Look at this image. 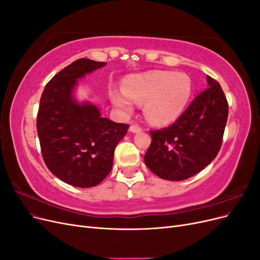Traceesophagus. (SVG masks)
<instances>
[{
  "mask_svg": "<svg viewBox=\"0 0 260 260\" xmlns=\"http://www.w3.org/2000/svg\"><path fill=\"white\" fill-rule=\"evenodd\" d=\"M129 131L132 132V133H138V132L142 131V128H141L140 125H138V124H131L130 128H129Z\"/></svg>",
  "mask_w": 260,
  "mask_h": 260,
  "instance_id": "34e87169",
  "label": "esophagus"
}]
</instances>
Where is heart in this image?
<instances>
[{
	"label": "heart",
	"mask_w": 260,
	"mask_h": 260,
	"mask_svg": "<svg viewBox=\"0 0 260 260\" xmlns=\"http://www.w3.org/2000/svg\"><path fill=\"white\" fill-rule=\"evenodd\" d=\"M192 94L193 83L187 75L154 70L128 77L123 92L113 91L111 101L124 115L133 112L135 103L144 104L147 121L164 127L183 114Z\"/></svg>",
	"instance_id": "b5f03b06"
}]
</instances>
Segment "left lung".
<instances>
[{
	"label": "left lung",
	"mask_w": 260,
	"mask_h": 260,
	"mask_svg": "<svg viewBox=\"0 0 260 260\" xmlns=\"http://www.w3.org/2000/svg\"><path fill=\"white\" fill-rule=\"evenodd\" d=\"M199 94L175 123L151 131L144 162L165 180L181 181L199 174L216 158L222 143L229 106L220 84L207 76Z\"/></svg>",
	"instance_id": "1"
}]
</instances>
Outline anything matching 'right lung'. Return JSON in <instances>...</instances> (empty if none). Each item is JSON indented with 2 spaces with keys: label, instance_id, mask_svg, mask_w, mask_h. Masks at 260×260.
<instances>
[{
  "label": "right lung",
  "instance_id": "add662e5",
  "mask_svg": "<svg viewBox=\"0 0 260 260\" xmlns=\"http://www.w3.org/2000/svg\"><path fill=\"white\" fill-rule=\"evenodd\" d=\"M105 65L77 59L52 78L40 100L37 130L44 162L54 176L77 187L95 186L108 176L115 148L129 128L75 96L78 80Z\"/></svg>",
  "mask_w": 260,
  "mask_h": 260
}]
</instances>
